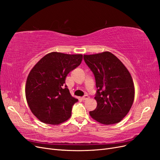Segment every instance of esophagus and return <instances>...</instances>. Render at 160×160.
Wrapping results in <instances>:
<instances>
[{
  "instance_id": "34e87169",
  "label": "esophagus",
  "mask_w": 160,
  "mask_h": 160,
  "mask_svg": "<svg viewBox=\"0 0 160 160\" xmlns=\"http://www.w3.org/2000/svg\"><path fill=\"white\" fill-rule=\"evenodd\" d=\"M88 99H89V96L88 95H85L83 97H82V99H83V100H87Z\"/></svg>"
}]
</instances>
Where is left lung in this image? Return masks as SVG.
Returning a JSON list of instances; mask_svg holds the SVG:
<instances>
[{"label": "left lung", "mask_w": 160, "mask_h": 160, "mask_svg": "<svg viewBox=\"0 0 160 160\" xmlns=\"http://www.w3.org/2000/svg\"><path fill=\"white\" fill-rule=\"evenodd\" d=\"M86 65L93 72L98 105L90 111L91 118L105 125L119 123L128 113L135 95L129 72L117 57L110 52L83 55Z\"/></svg>", "instance_id": "obj_1"}]
</instances>
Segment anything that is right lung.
<instances>
[{
    "mask_svg": "<svg viewBox=\"0 0 160 160\" xmlns=\"http://www.w3.org/2000/svg\"><path fill=\"white\" fill-rule=\"evenodd\" d=\"M82 55L52 52L43 57L27 77L25 93L28 106L41 122L58 125L71 115L72 108L78 101L71 96L65 78L78 67Z\"/></svg>",
    "mask_w": 160,
    "mask_h": 160,
    "instance_id": "right-lung-1",
    "label": "right lung"
}]
</instances>
